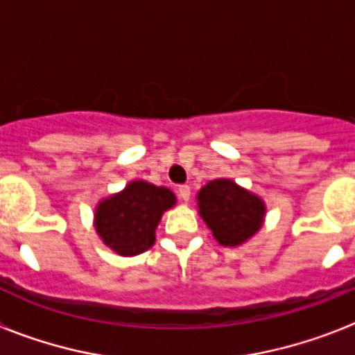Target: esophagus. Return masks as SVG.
I'll use <instances>...</instances> for the list:
<instances>
[{"mask_svg": "<svg viewBox=\"0 0 355 355\" xmlns=\"http://www.w3.org/2000/svg\"><path fill=\"white\" fill-rule=\"evenodd\" d=\"M178 196H180V199L183 200V202H188V200H190V187H188V184L178 187Z\"/></svg>", "mask_w": 355, "mask_h": 355, "instance_id": "esophagus-1", "label": "esophagus"}]
</instances>
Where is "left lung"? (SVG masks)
I'll return each mask as SVG.
<instances>
[{"mask_svg": "<svg viewBox=\"0 0 355 355\" xmlns=\"http://www.w3.org/2000/svg\"><path fill=\"white\" fill-rule=\"evenodd\" d=\"M197 211L220 245L238 247L261 229L266 205L233 180L218 178L197 192Z\"/></svg>", "mask_w": 355, "mask_h": 355, "instance_id": "obj_1", "label": "left lung"}]
</instances>
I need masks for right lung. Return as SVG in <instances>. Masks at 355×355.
I'll use <instances>...</instances> for the list:
<instances>
[{"instance_id":"right-lung-1","label":"right lung","mask_w":355,"mask_h":355,"mask_svg":"<svg viewBox=\"0 0 355 355\" xmlns=\"http://www.w3.org/2000/svg\"><path fill=\"white\" fill-rule=\"evenodd\" d=\"M175 196L165 187L144 180L130 181L121 192L97 202L94 227L108 249L131 258L155 245L163 213L175 206Z\"/></svg>"}]
</instances>
